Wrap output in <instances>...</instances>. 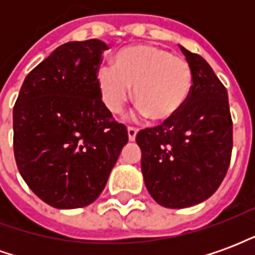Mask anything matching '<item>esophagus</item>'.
Instances as JSON below:
<instances>
[{
    "label": "esophagus",
    "instance_id": "esophagus-1",
    "mask_svg": "<svg viewBox=\"0 0 255 255\" xmlns=\"http://www.w3.org/2000/svg\"><path fill=\"white\" fill-rule=\"evenodd\" d=\"M128 139L132 142V140H135V138H136V133H138V129L135 127H128Z\"/></svg>",
    "mask_w": 255,
    "mask_h": 255
}]
</instances>
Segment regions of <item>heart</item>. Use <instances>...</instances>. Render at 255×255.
Instances as JSON below:
<instances>
[{
  "label": "heart",
  "instance_id": "1",
  "mask_svg": "<svg viewBox=\"0 0 255 255\" xmlns=\"http://www.w3.org/2000/svg\"><path fill=\"white\" fill-rule=\"evenodd\" d=\"M97 86L108 111L120 115L131 100L140 116L164 123L177 116L192 90V71L182 57L153 45H133L119 50L113 67L97 69Z\"/></svg>",
  "mask_w": 255,
  "mask_h": 255
}]
</instances>
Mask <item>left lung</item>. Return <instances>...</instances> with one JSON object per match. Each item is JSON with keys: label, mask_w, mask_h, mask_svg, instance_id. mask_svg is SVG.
<instances>
[{"label": "left lung", "mask_w": 255, "mask_h": 255, "mask_svg": "<svg viewBox=\"0 0 255 255\" xmlns=\"http://www.w3.org/2000/svg\"><path fill=\"white\" fill-rule=\"evenodd\" d=\"M192 71V90L177 116L136 135L144 184L164 208L194 206L212 197L232 153L228 93L199 54L180 46Z\"/></svg>", "instance_id": "left-lung-1"}]
</instances>
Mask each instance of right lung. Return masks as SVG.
Instances as JSON below:
<instances>
[{
	"label": "right lung",
	"mask_w": 255,
	"mask_h": 255,
	"mask_svg": "<svg viewBox=\"0 0 255 255\" xmlns=\"http://www.w3.org/2000/svg\"><path fill=\"white\" fill-rule=\"evenodd\" d=\"M105 42H68L23 82L13 108V151L27 186L57 209L100 197L122 149L124 124L101 100L97 69Z\"/></svg>",
	"instance_id": "right-lung-1"
}]
</instances>
